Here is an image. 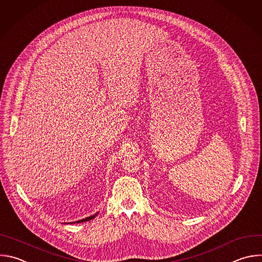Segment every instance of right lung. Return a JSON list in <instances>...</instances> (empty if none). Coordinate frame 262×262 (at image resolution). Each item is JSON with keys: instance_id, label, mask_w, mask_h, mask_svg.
I'll list each match as a JSON object with an SVG mask.
<instances>
[{"instance_id": "right-lung-1", "label": "right lung", "mask_w": 262, "mask_h": 262, "mask_svg": "<svg viewBox=\"0 0 262 262\" xmlns=\"http://www.w3.org/2000/svg\"><path fill=\"white\" fill-rule=\"evenodd\" d=\"M98 214H99V213H96L95 215H92V216H90V217H86V218H84V219H81V220H78V221H75V222H76V223H81V222H85V221H90V220L94 219ZM75 222H71V223H75Z\"/></svg>"}]
</instances>
